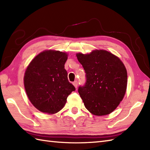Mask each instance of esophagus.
Segmentation results:
<instances>
[{"label": "esophagus", "instance_id": "34e87169", "mask_svg": "<svg viewBox=\"0 0 150 150\" xmlns=\"http://www.w3.org/2000/svg\"><path fill=\"white\" fill-rule=\"evenodd\" d=\"M73 84L74 85V86L77 88V86H78V81H74L73 82Z\"/></svg>", "mask_w": 150, "mask_h": 150}]
</instances>
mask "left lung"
Masks as SVG:
<instances>
[{
	"instance_id": "8db88e82",
	"label": "left lung",
	"mask_w": 150,
	"mask_h": 150,
	"mask_svg": "<svg viewBox=\"0 0 150 150\" xmlns=\"http://www.w3.org/2000/svg\"><path fill=\"white\" fill-rule=\"evenodd\" d=\"M86 81L78 91L86 108L97 116L112 112L123 99L127 87V71L120 59L106 50L77 53Z\"/></svg>"
}]
</instances>
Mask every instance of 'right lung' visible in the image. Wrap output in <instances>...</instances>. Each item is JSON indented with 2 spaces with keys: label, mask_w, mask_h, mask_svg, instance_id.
Listing matches in <instances>:
<instances>
[{
  "label": "right lung",
  "mask_w": 150,
  "mask_h": 150,
  "mask_svg": "<svg viewBox=\"0 0 150 150\" xmlns=\"http://www.w3.org/2000/svg\"><path fill=\"white\" fill-rule=\"evenodd\" d=\"M68 55L59 51H44L31 60L25 72L24 87L30 102L37 110L55 113L64 106L75 88L64 68Z\"/></svg>",
  "instance_id": "add662e5"
}]
</instances>
